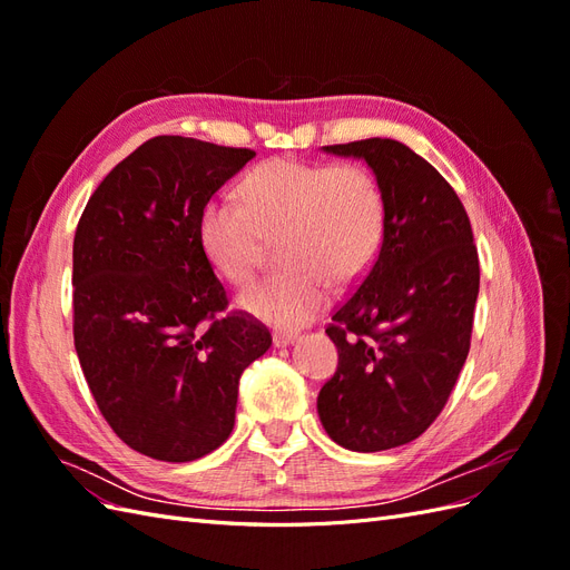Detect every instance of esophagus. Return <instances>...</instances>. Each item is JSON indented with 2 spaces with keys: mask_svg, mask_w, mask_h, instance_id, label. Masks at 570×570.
<instances>
[{
  "mask_svg": "<svg viewBox=\"0 0 570 570\" xmlns=\"http://www.w3.org/2000/svg\"><path fill=\"white\" fill-rule=\"evenodd\" d=\"M297 342V335H292V333H275L273 335V344L278 350H283V347H289V344H295Z\"/></svg>",
  "mask_w": 570,
  "mask_h": 570,
  "instance_id": "obj_1",
  "label": "esophagus"
}]
</instances>
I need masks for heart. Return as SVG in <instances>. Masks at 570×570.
I'll return each instance as SVG.
<instances>
[{
	"instance_id": "1",
	"label": "heart",
	"mask_w": 570,
	"mask_h": 570,
	"mask_svg": "<svg viewBox=\"0 0 570 570\" xmlns=\"http://www.w3.org/2000/svg\"><path fill=\"white\" fill-rule=\"evenodd\" d=\"M385 202L361 166L271 161L243 183V204L220 197L199 216L206 262L230 283H245L266 239L283 235L285 271L254 281L237 295L245 314L275 327L314 321L331 299V283L364 275L381 249Z\"/></svg>"
}]
</instances>
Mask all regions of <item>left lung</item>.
<instances>
[{
    "instance_id": "left-lung-1",
    "label": "left lung",
    "mask_w": 570,
    "mask_h": 570,
    "mask_svg": "<svg viewBox=\"0 0 570 570\" xmlns=\"http://www.w3.org/2000/svg\"><path fill=\"white\" fill-rule=\"evenodd\" d=\"M323 151L366 161L385 228L325 331L340 361L318 392V419L344 450L383 452L425 433L450 400L471 347L478 249L452 185L406 145L371 137Z\"/></svg>"
}]
</instances>
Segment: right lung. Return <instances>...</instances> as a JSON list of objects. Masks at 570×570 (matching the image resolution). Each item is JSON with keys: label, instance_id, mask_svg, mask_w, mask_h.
<instances>
[{"label": "right lung", "instance_id": "1", "mask_svg": "<svg viewBox=\"0 0 570 570\" xmlns=\"http://www.w3.org/2000/svg\"><path fill=\"white\" fill-rule=\"evenodd\" d=\"M256 154L159 135L99 183L73 239V337L114 433L159 461L228 440L239 375L271 347L199 247L204 206Z\"/></svg>", "mask_w": 570, "mask_h": 570}]
</instances>
